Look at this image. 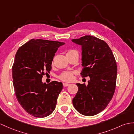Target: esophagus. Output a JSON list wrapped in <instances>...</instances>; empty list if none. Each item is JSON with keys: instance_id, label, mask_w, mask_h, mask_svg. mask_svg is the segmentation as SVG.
<instances>
[{"instance_id": "esophagus-1", "label": "esophagus", "mask_w": 134, "mask_h": 134, "mask_svg": "<svg viewBox=\"0 0 134 134\" xmlns=\"http://www.w3.org/2000/svg\"><path fill=\"white\" fill-rule=\"evenodd\" d=\"M69 85H70V83H66V82H64L63 83V86H65V87L68 86H69Z\"/></svg>"}]
</instances>
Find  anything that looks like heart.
<instances>
[{"label": "heart", "mask_w": 134, "mask_h": 134, "mask_svg": "<svg viewBox=\"0 0 134 134\" xmlns=\"http://www.w3.org/2000/svg\"><path fill=\"white\" fill-rule=\"evenodd\" d=\"M71 52H76V53H77V52L75 50H70L68 52V53H71ZM59 77L61 80L63 81H70L72 80L73 78V73L72 72H69V71L64 72L60 75Z\"/></svg>", "instance_id": "1"}]
</instances>
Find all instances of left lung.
<instances>
[{
    "mask_svg": "<svg viewBox=\"0 0 134 134\" xmlns=\"http://www.w3.org/2000/svg\"><path fill=\"white\" fill-rule=\"evenodd\" d=\"M71 41L81 46L82 77H89L87 85L77 83L78 90L73 99L74 108L85 116H93L105 109L115 92L117 66L106 42L86 35Z\"/></svg>",
    "mask_w": 134,
    "mask_h": 134,
    "instance_id": "obj_1",
    "label": "left lung"
}]
</instances>
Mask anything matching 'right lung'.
<instances>
[{
  "label": "right lung",
  "mask_w": 134,
  "mask_h": 134,
  "mask_svg": "<svg viewBox=\"0 0 134 134\" xmlns=\"http://www.w3.org/2000/svg\"><path fill=\"white\" fill-rule=\"evenodd\" d=\"M64 42L31 39L19 48L12 66L13 84L16 98L23 108L37 118L51 114L56 107L61 82H42L45 72L49 73L55 53Z\"/></svg>",
  "instance_id": "obj_1"
}]
</instances>
